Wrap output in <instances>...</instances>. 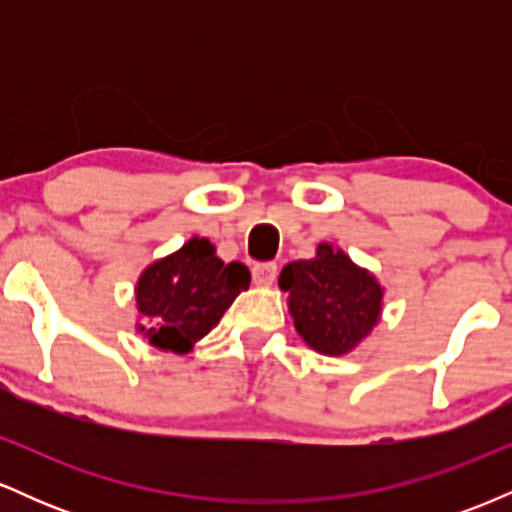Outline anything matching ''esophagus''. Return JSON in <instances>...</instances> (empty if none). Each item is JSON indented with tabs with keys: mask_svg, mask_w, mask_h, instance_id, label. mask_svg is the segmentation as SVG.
Instances as JSON below:
<instances>
[{
	"mask_svg": "<svg viewBox=\"0 0 512 512\" xmlns=\"http://www.w3.org/2000/svg\"><path fill=\"white\" fill-rule=\"evenodd\" d=\"M252 279L257 286H269L276 279V264L274 262H262L252 267Z\"/></svg>",
	"mask_w": 512,
	"mask_h": 512,
	"instance_id": "obj_1",
	"label": "esophagus"
}]
</instances>
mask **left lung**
<instances>
[{
  "label": "left lung",
  "instance_id": "1",
  "mask_svg": "<svg viewBox=\"0 0 512 512\" xmlns=\"http://www.w3.org/2000/svg\"><path fill=\"white\" fill-rule=\"evenodd\" d=\"M279 286L289 291L298 334L320 354H349L380 320L383 289L375 276L327 243L317 245L313 260L286 264Z\"/></svg>",
  "mask_w": 512,
  "mask_h": 512
}]
</instances>
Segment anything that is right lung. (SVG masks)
<instances>
[{
    "label": "right lung",
    "mask_w": 512,
    "mask_h": 512,
    "mask_svg": "<svg viewBox=\"0 0 512 512\" xmlns=\"http://www.w3.org/2000/svg\"><path fill=\"white\" fill-rule=\"evenodd\" d=\"M248 286L245 264H223L207 238L187 240L139 276L137 308L149 320L139 332L158 349L187 354Z\"/></svg>",
    "instance_id": "1"
}]
</instances>
